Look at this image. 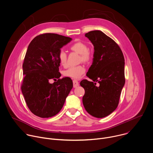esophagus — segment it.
<instances>
[{
	"mask_svg": "<svg viewBox=\"0 0 153 153\" xmlns=\"http://www.w3.org/2000/svg\"><path fill=\"white\" fill-rule=\"evenodd\" d=\"M73 84H74V88H76L77 86H78L79 85V82L78 81L76 80H74L73 81Z\"/></svg>",
	"mask_w": 153,
	"mask_h": 153,
	"instance_id": "esophagus-1",
	"label": "esophagus"
}]
</instances>
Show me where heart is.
Returning a JSON list of instances; mask_svg holds the SVG:
<instances>
[{"label":"heart","instance_id":"b5f03b06","mask_svg":"<svg viewBox=\"0 0 153 153\" xmlns=\"http://www.w3.org/2000/svg\"><path fill=\"white\" fill-rule=\"evenodd\" d=\"M70 50L80 55V62L87 63L90 62L92 58L91 53L89 50H88L87 45L84 42H76L74 43L70 46ZM59 60L60 64L62 66H67V54L65 51H60L59 56ZM85 72V68L82 65H78L70 67L63 72V75L66 77L78 79L82 76Z\"/></svg>","mask_w":153,"mask_h":153}]
</instances>
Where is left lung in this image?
Listing matches in <instances>:
<instances>
[{
  "mask_svg": "<svg viewBox=\"0 0 153 153\" xmlns=\"http://www.w3.org/2000/svg\"><path fill=\"white\" fill-rule=\"evenodd\" d=\"M85 36L94 46L92 65L86 74L93 82L81 81L80 85L85 90L82 103L91 115L103 118L118 106L125 84L124 58L116 42L102 32L91 31ZM96 82L98 86L95 85Z\"/></svg>",
  "mask_w": 153,
  "mask_h": 153,
  "instance_id": "8db88e82",
  "label": "left lung"
}]
</instances>
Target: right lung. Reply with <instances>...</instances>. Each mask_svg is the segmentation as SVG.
Listing matches in <instances>:
<instances>
[{
	"mask_svg": "<svg viewBox=\"0 0 153 153\" xmlns=\"http://www.w3.org/2000/svg\"><path fill=\"white\" fill-rule=\"evenodd\" d=\"M72 39L45 33L35 37L28 46L23 64L25 76L22 90L28 108L36 116L49 118L57 114L73 87L72 81L68 77L53 84L49 82L60 77L59 53Z\"/></svg>",
	"mask_w": 153,
	"mask_h": 153,
	"instance_id": "add662e5",
	"label": "right lung"
}]
</instances>
